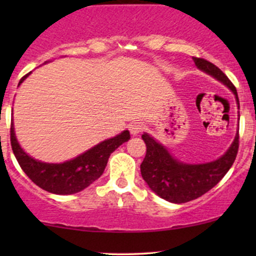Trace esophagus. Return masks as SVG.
<instances>
[{"mask_svg":"<svg viewBox=\"0 0 256 256\" xmlns=\"http://www.w3.org/2000/svg\"><path fill=\"white\" fill-rule=\"evenodd\" d=\"M143 128H144V124H143L142 122H132L130 125H128V130H130L131 134H134V136H137L138 134H140V132L143 131Z\"/></svg>","mask_w":256,"mask_h":256,"instance_id":"34e87169","label":"esophagus"}]
</instances>
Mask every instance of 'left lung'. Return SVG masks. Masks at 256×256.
Returning a JSON list of instances; mask_svg holds the SVG:
<instances>
[{"instance_id": "left-lung-1", "label": "left lung", "mask_w": 256, "mask_h": 256, "mask_svg": "<svg viewBox=\"0 0 256 256\" xmlns=\"http://www.w3.org/2000/svg\"><path fill=\"white\" fill-rule=\"evenodd\" d=\"M192 60L200 71L216 79L232 91L240 110L236 88L230 79L210 61L198 58H192ZM142 138L146 146V155L140 165L142 177L158 196L172 204L189 202L216 186L231 168L238 152V130L231 146L222 156L204 164H189L178 160L165 146L146 132H143Z\"/></svg>"}]
</instances>
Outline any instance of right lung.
I'll list each match as a JSON object with an SVG mask.
<instances>
[{
	"label": "right lung",
	"mask_w": 256,
	"mask_h": 256,
	"mask_svg": "<svg viewBox=\"0 0 256 256\" xmlns=\"http://www.w3.org/2000/svg\"><path fill=\"white\" fill-rule=\"evenodd\" d=\"M48 62L49 61H46L44 64ZM30 74L31 72L26 74L18 86H20ZM130 137L128 130H124L116 136L102 140L71 160L52 164L30 156L18 142L13 120L10 125L12 149L22 171L38 186L56 195L77 194L92 184L102 176L112 152L122 143L128 142Z\"/></svg>",
	"instance_id": "obj_1"
}]
</instances>
